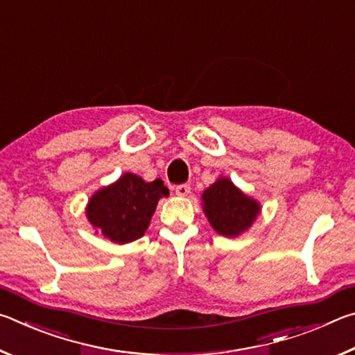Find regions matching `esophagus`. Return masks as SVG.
<instances>
[{
    "instance_id": "1",
    "label": "esophagus",
    "mask_w": 355,
    "mask_h": 355,
    "mask_svg": "<svg viewBox=\"0 0 355 355\" xmlns=\"http://www.w3.org/2000/svg\"><path fill=\"white\" fill-rule=\"evenodd\" d=\"M191 192V186L189 184H178L175 186V194L180 197H186Z\"/></svg>"
}]
</instances>
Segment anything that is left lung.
Instances as JSON below:
<instances>
[{
    "label": "left lung",
    "mask_w": 355,
    "mask_h": 355,
    "mask_svg": "<svg viewBox=\"0 0 355 355\" xmlns=\"http://www.w3.org/2000/svg\"><path fill=\"white\" fill-rule=\"evenodd\" d=\"M202 208L214 232L225 238L241 236L261 213L260 202L244 194L227 177H219L203 191Z\"/></svg>",
    "instance_id": "8db88e82"
}]
</instances>
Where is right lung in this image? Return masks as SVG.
Masks as SVG:
<instances>
[{
	"mask_svg": "<svg viewBox=\"0 0 355 355\" xmlns=\"http://www.w3.org/2000/svg\"><path fill=\"white\" fill-rule=\"evenodd\" d=\"M169 196L163 180L146 182L127 172L116 182L95 191L86 205V218L95 233L116 244L144 236L159 199Z\"/></svg>",
	"mask_w": 355,
	"mask_h": 355,
	"instance_id": "add662e5",
	"label": "right lung"
}]
</instances>
